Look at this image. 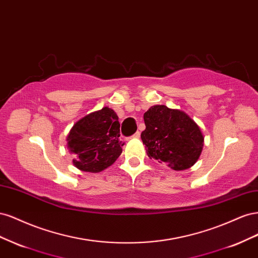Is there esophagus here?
<instances>
[{
	"label": "esophagus",
	"mask_w": 258,
	"mask_h": 258,
	"mask_svg": "<svg viewBox=\"0 0 258 258\" xmlns=\"http://www.w3.org/2000/svg\"><path fill=\"white\" fill-rule=\"evenodd\" d=\"M140 135H141V134H140V131H137L136 134H135L134 136H132V138H135V139H139V138H140Z\"/></svg>",
	"instance_id": "1"
}]
</instances>
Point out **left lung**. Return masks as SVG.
Wrapping results in <instances>:
<instances>
[{
	"label": "left lung",
	"mask_w": 258,
	"mask_h": 258,
	"mask_svg": "<svg viewBox=\"0 0 258 258\" xmlns=\"http://www.w3.org/2000/svg\"><path fill=\"white\" fill-rule=\"evenodd\" d=\"M141 139L147 156L173 170L192 167L199 159L205 137L189 115L166 105H154L144 113Z\"/></svg>",
	"instance_id": "obj_1"
}]
</instances>
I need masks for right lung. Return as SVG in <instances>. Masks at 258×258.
I'll use <instances>...</instances> for the list:
<instances>
[{
	"label": "right lung",
	"mask_w": 258,
	"mask_h": 258,
	"mask_svg": "<svg viewBox=\"0 0 258 258\" xmlns=\"http://www.w3.org/2000/svg\"><path fill=\"white\" fill-rule=\"evenodd\" d=\"M119 128L118 116L107 106L77 120L67 137L74 167L97 173L112 166L122 152Z\"/></svg>",
	"instance_id": "add662e5"
}]
</instances>
